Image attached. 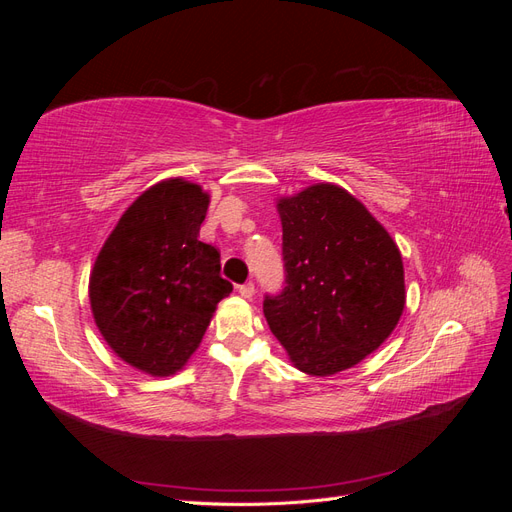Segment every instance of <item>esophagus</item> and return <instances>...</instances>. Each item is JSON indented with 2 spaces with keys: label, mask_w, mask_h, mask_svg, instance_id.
<instances>
[{
  "label": "esophagus",
  "mask_w": 512,
  "mask_h": 512,
  "mask_svg": "<svg viewBox=\"0 0 512 512\" xmlns=\"http://www.w3.org/2000/svg\"><path fill=\"white\" fill-rule=\"evenodd\" d=\"M254 292H256L254 282H247V284H241V286H239V294H241L243 299H252Z\"/></svg>",
  "instance_id": "obj_1"
}]
</instances>
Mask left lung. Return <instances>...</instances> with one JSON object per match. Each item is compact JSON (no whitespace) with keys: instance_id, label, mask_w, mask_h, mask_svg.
I'll return each mask as SVG.
<instances>
[{"instance_id":"1","label":"left lung","mask_w":512,"mask_h":512,"mask_svg":"<svg viewBox=\"0 0 512 512\" xmlns=\"http://www.w3.org/2000/svg\"><path fill=\"white\" fill-rule=\"evenodd\" d=\"M284 288L265 294L271 333L305 374L331 376L374 352L406 305L404 262L359 200L318 183L277 203Z\"/></svg>"}]
</instances>
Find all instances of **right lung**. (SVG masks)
<instances>
[{
	"instance_id": "1",
	"label": "right lung",
	"mask_w": 512,
	"mask_h": 512,
	"mask_svg": "<svg viewBox=\"0 0 512 512\" xmlns=\"http://www.w3.org/2000/svg\"><path fill=\"white\" fill-rule=\"evenodd\" d=\"M207 207L209 194L196 183H156L121 215L91 271L89 301L102 337L145 374L179 371L232 292L220 252L198 241Z\"/></svg>"
}]
</instances>
